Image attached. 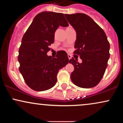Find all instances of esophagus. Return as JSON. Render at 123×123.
Masks as SVG:
<instances>
[{
    "label": "esophagus",
    "mask_w": 123,
    "mask_h": 123,
    "mask_svg": "<svg viewBox=\"0 0 123 123\" xmlns=\"http://www.w3.org/2000/svg\"><path fill=\"white\" fill-rule=\"evenodd\" d=\"M68 58L69 59H71L72 58V56H71V55L70 54H68Z\"/></svg>",
    "instance_id": "obj_1"
}]
</instances>
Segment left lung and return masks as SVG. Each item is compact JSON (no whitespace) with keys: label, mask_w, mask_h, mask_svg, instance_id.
Listing matches in <instances>:
<instances>
[{"label":"left lung","mask_w":123,"mask_h":123,"mask_svg":"<svg viewBox=\"0 0 123 123\" xmlns=\"http://www.w3.org/2000/svg\"><path fill=\"white\" fill-rule=\"evenodd\" d=\"M76 32L74 54L82 62L73 58L69 63L74 66L70 79L81 88H91L99 83L105 73L110 57V44L104 30L88 15L83 13L65 14Z\"/></svg>","instance_id":"8db88e82"}]
</instances>
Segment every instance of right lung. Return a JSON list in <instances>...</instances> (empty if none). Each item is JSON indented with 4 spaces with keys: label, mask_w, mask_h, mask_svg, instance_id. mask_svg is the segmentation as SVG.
<instances>
[{
    "label": "right lung",
    "mask_w": 123,
    "mask_h": 123,
    "mask_svg": "<svg viewBox=\"0 0 123 123\" xmlns=\"http://www.w3.org/2000/svg\"><path fill=\"white\" fill-rule=\"evenodd\" d=\"M60 25L69 26L63 14L40 12L22 39L18 57L19 70L26 84L35 91H45L54 86L58 70L69 62L68 54L64 51H58L55 58L47 54Z\"/></svg>",
    "instance_id": "add662e5"
}]
</instances>
